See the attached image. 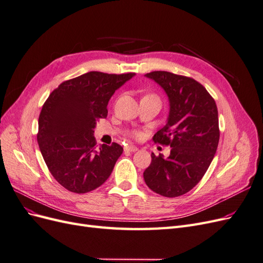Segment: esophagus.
<instances>
[{
    "instance_id": "esophagus-1",
    "label": "esophagus",
    "mask_w": 263,
    "mask_h": 263,
    "mask_svg": "<svg viewBox=\"0 0 263 263\" xmlns=\"http://www.w3.org/2000/svg\"><path fill=\"white\" fill-rule=\"evenodd\" d=\"M124 150L125 151H129V153H135V151L138 150V148L136 146H125Z\"/></svg>"
}]
</instances>
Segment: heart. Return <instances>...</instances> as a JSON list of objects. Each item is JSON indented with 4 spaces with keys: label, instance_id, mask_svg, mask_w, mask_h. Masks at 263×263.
<instances>
[{
    "label": "heart",
    "instance_id": "1",
    "mask_svg": "<svg viewBox=\"0 0 263 263\" xmlns=\"http://www.w3.org/2000/svg\"><path fill=\"white\" fill-rule=\"evenodd\" d=\"M133 136L136 137V138H139L141 136V133L138 132V130H135V132H133Z\"/></svg>",
    "mask_w": 263,
    "mask_h": 263
}]
</instances>
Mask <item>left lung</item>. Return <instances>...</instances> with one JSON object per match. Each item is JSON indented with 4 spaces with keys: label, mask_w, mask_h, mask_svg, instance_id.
Instances as JSON below:
<instances>
[{
    "label": "left lung",
    "mask_w": 263,
    "mask_h": 263,
    "mask_svg": "<svg viewBox=\"0 0 263 263\" xmlns=\"http://www.w3.org/2000/svg\"><path fill=\"white\" fill-rule=\"evenodd\" d=\"M145 76L160 85L169 98L168 122L153 140L170 146L171 151L165 159L151 154L144 179L158 194L181 196L202 180L216 153L219 141L216 103L192 78L168 71H153Z\"/></svg>",
    "instance_id": "left-lung-1"
}]
</instances>
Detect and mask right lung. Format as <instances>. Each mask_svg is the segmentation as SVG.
Segmentation results:
<instances>
[{
  "label": "right lung",
  "instance_id": "add662e5",
  "mask_svg": "<svg viewBox=\"0 0 263 263\" xmlns=\"http://www.w3.org/2000/svg\"><path fill=\"white\" fill-rule=\"evenodd\" d=\"M135 76L91 71L63 81L44 103L37 141L52 177L70 192L82 194L101 186L112 173L123 147L97 148V121L107 116L114 92Z\"/></svg>",
  "mask_w": 263,
  "mask_h": 263
}]
</instances>
